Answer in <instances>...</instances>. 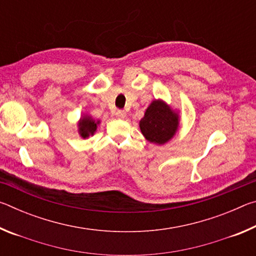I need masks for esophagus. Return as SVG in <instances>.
Here are the masks:
<instances>
[{
    "mask_svg": "<svg viewBox=\"0 0 256 256\" xmlns=\"http://www.w3.org/2000/svg\"><path fill=\"white\" fill-rule=\"evenodd\" d=\"M116 116H118V118H126V112H125L122 110H120L116 112Z\"/></svg>",
    "mask_w": 256,
    "mask_h": 256,
    "instance_id": "obj_1",
    "label": "esophagus"
}]
</instances>
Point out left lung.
Segmentation results:
<instances>
[{
    "label": "left lung",
    "instance_id": "1",
    "mask_svg": "<svg viewBox=\"0 0 256 256\" xmlns=\"http://www.w3.org/2000/svg\"><path fill=\"white\" fill-rule=\"evenodd\" d=\"M140 128L146 140L164 144L175 136L178 128V115L162 100H154L140 120Z\"/></svg>",
    "mask_w": 256,
    "mask_h": 256
}]
</instances>
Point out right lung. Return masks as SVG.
Here are the masks:
<instances>
[{
	"mask_svg": "<svg viewBox=\"0 0 256 256\" xmlns=\"http://www.w3.org/2000/svg\"><path fill=\"white\" fill-rule=\"evenodd\" d=\"M98 123L99 122H96V120L90 118V116H84L79 122L80 136L84 138H88L89 136H92V134L96 132Z\"/></svg>",
	"mask_w": 256,
	"mask_h": 256,
	"instance_id": "obj_1",
	"label": "right lung"
}]
</instances>
